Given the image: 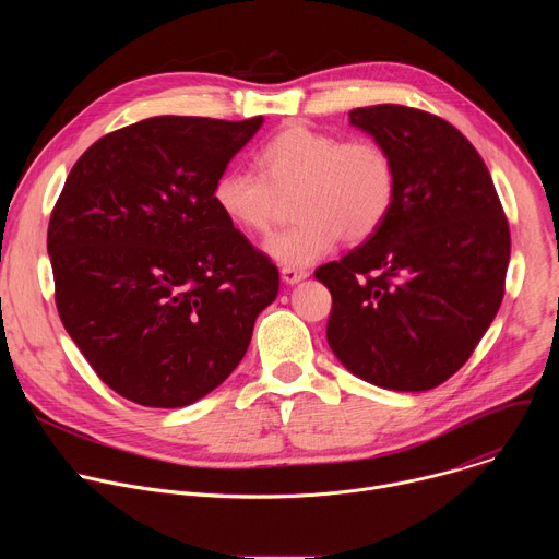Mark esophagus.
<instances>
[{
	"instance_id": "1",
	"label": "esophagus",
	"mask_w": 559,
	"mask_h": 559,
	"mask_svg": "<svg viewBox=\"0 0 559 559\" xmlns=\"http://www.w3.org/2000/svg\"><path fill=\"white\" fill-rule=\"evenodd\" d=\"M309 276L307 270H300V267H283L281 270V278L287 283V285H296L300 281H305Z\"/></svg>"
}]
</instances>
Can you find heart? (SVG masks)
<instances>
[{
	"mask_svg": "<svg viewBox=\"0 0 559 559\" xmlns=\"http://www.w3.org/2000/svg\"><path fill=\"white\" fill-rule=\"evenodd\" d=\"M252 170H223L212 188L216 210L241 231L270 229L278 199L294 192L289 229L274 234L265 252L285 267H307L330 254L341 236L369 238L389 216L395 168L371 139L341 141L330 132L292 123L254 154Z\"/></svg>",
	"mask_w": 559,
	"mask_h": 559,
	"instance_id": "1",
	"label": "heart"
}]
</instances>
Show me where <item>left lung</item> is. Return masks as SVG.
<instances>
[{"mask_svg":"<svg viewBox=\"0 0 559 559\" xmlns=\"http://www.w3.org/2000/svg\"><path fill=\"white\" fill-rule=\"evenodd\" d=\"M349 123L391 154L395 197L360 248L313 274L334 300L328 343L365 382L427 391L493 323L509 223L483 156L444 119L380 104L352 110Z\"/></svg>","mask_w":559,"mask_h":559,"instance_id":"8db88e82","label":"left lung"}]
</instances>
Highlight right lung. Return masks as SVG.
I'll list each match as a JSON object with an SVG mask.
<instances>
[{
  "mask_svg": "<svg viewBox=\"0 0 559 559\" xmlns=\"http://www.w3.org/2000/svg\"><path fill=\"white\" fill-rule=\"evenodd\" d=\"M263 117H152L93 143L48 223L61 323L128 401L188 407L243 360L276 265L212 188Z\"/></svg>",
  "mask_w": 559,
  "mask_h": 559,
  "instance_id": "obj_1",
  "label": "right lung"
}]
</instances>
